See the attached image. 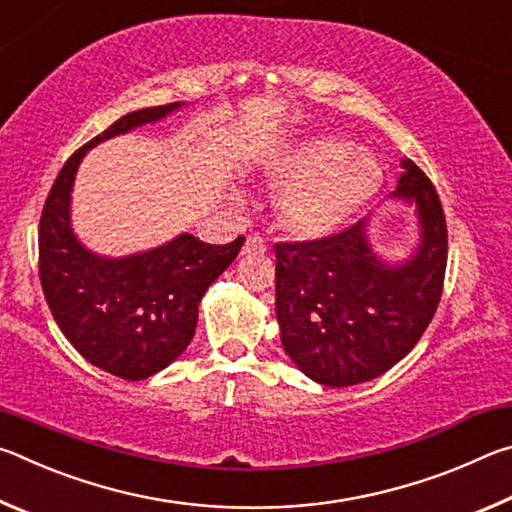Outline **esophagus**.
<instances>
[{
    "label": "esophagus",
    "mask_w": 512,
    "mask_h": 512,
    "mask_svg": "<svg viewBox=\"0 0 512 512\" xmlns=\"http://www.w3.org/2000/svg\"><path fill=\"white\" fill-rule=\"evenodd\" d=\"M266 250V241L259 237V235H248L246 237V244H244V250L241 253H264Z\"/></svg>",
    "instance_id": "esophagus-1"
}]
</instances>
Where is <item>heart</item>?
Wrapping results in <instances>:
<instances>
[{"mask_svg":"<svg viewBox=\"0 0 512 512\" xmlns=\"http://www.w3.org/2000/svg\"><path fill=\"white\" fill-rule=\"evenodd\" d=\"M264 176L282 194L280 221L293 237L320 239L341 230L379 192L384 171L350 140L314 135L266 162Z\"/></svg>","mask_w":512,"mask_h":512,"instance_id":"obj_1","label":"heart"}]
</instances>
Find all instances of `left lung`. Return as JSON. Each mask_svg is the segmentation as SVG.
<instances>
[{
  "instance_id": "obj_1",
  "label": "left lung",
  "mask_w": 512,
  "mask_h": 512,
  "mask_svg": "<svg viewBox=\"0 0 512 512\" xmlns=\"http://www.w3.org/2000/svg\"><path fill=\"white\" fill-rule=\"evenodd\" d=\"M395 198L415 203L420 246L402 264L372 250L366 225L275 244V314L284 352L323 386L384 375L420 341L436 314L447 268V223L431 180L413 160Z\"/></svg>"
}]
</instances>
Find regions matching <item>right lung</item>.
I'll return each mask as SVG.
<instances>
[{
	"label": "right lung",
	"mask_w": 512,
	"mask_h": 512,
	"mask_svg": "<svg viewBox=\"0 0 512 512\" xmlns=\"http://www.w3.org/2000/svg\"><path fill=\"white\" fill-rule=\"evenodd\" d=\"M178 108L183 103L128 112L81 146L60 169L40 216L38 268L51 316L92 366L128 381L155 375L185 352L196 332L198 302L246 241L212 246L185 232L146 253L112 259L76 239L69 203L83 155Z\"/></svg>",
	"instance_id": "1"
}]
</instances>
